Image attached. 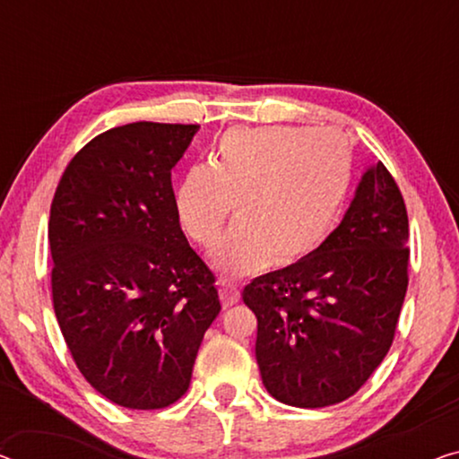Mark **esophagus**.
<instances>
[{"mask_svg":"<svg viewBox=\"0 0 459 459\" xmlns=\"http://www.w3.org/2000/svg\"><path fill=\"white\" fill-rule=\"evenodd\" d=\"M241 297V292H238V286L235 282H230V280H222L221 282V300H222V307L224 309H229L232 307Z\"/></svg>","mask_w":459,"mask_h":459,"instance_id":"obj_1","label":"esophagus"}]
</instances>
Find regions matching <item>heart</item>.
<instances>
[{
    "mask_svg": "<svg viewBox=\"0 0 459 459\" xmlns=\"http://www.w3.org/2000/svg\"><path fill=\"white\" fill-rule=\"evenodd\" d=\"M351 179V148L336 134L241 126L221 135L210 164L183 173L175 210L191 241L212 249L235 206L238 222L214 264L247 276L270 262L284 268L313 255L336 227Z\"/></svg>",
    "mask_w": 459,
    "mask_h": 459,
    "instance_id": "b5f03b06",
    "label": "heart"
}]
</instances>
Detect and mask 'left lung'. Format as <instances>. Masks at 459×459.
I'll list each match as a JSON object with an SVG mask.
<instances>
[{"mask_svg": "<svg viewBox=\"0 0 459 459\" xmlns=\"http://www.w3.org/2000/svg\"><path fill=\"white\" fill-rule=\"evenodd\" d=\"M404 197L379 160L313 255L245 286L243 300L257 317L259 373L273 398L325 408L365 385L398 327L408 289Z\"/></svg>", "mask_w": 459, "mask_h": 459, "instance_id": "obj_1", "label": "left lung"}]
</instances>
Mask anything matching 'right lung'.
<instances>
[{
    "instance_id": "right-lung-1",
    "label": "right lung",
    "mask_w": 459,
    "mask_h": 459,
    "mask_svg": "<svg viewBox=\"0 0 459 459\" xmlns=\"http://www.w3.org/2000/svg\"><path fill=\"white\" fill-rule=\"evenodd\" d=\"M197 129H108L74 156L55 189V317L84 379L123 408L175 404L221 313L216 276L183 235L170 183Z\"/></svg>"
}]
</instances>
